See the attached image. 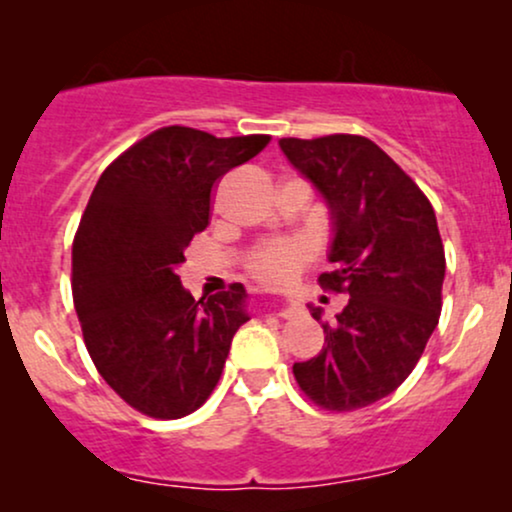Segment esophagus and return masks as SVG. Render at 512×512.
<instances>
[{
  "label": "esophagus",
  "instance_id": "34e87169",
  "mask_svg": "<svg viewBox=\"0 0 512 512\" xmlns=\"http://www.w3.org/2000/svg\"><path fill=\"white\" fill-rule=\"evenodd\" d=\"M279 310V317H289L291 315V305H281V308H276Z\"/></svg>",
  "mask_w": 512,
  "mask_h": 512
}]
</instances>
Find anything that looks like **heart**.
<instances>
[{"instance_id": "1", "label": "heart", "mask_w": 512, "mask_h": 512, "mask_svg": "<svg viewBox=\"0 0 512 512\" xmlns=\"http://www.w3.org/2000/svg\"><path fill=\"white\" fill-rule=\"evenodd\" d=\"M310 245L303 238H272L252 245L245 255V269L260 284L281 286L308 262Z\"/></svg>"}]
</instances>
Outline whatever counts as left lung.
Instances as JSON below:
<instances>
[{"label":"left lung","instance_id":"8db88e82","mask_svg":"<svg viewBox=\"0 0 512 512\" xmlns=\"http://www.w3.org/2000/svg\"><path fill=\"white\" fill-rule=\"evenodd\" d=\"M281 151L325 197L334 219L320 286L346 293L315 358L293 363L305 397L327 411H354L395 392L424 354L443 308L445 250L436 211L414 180L358 134L286 137Z\"/></svg>","mask_w":512,"mask_h":512}]
</instances>
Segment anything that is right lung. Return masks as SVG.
<instances>
[{"instance_id":"add662e5","label":"right lung","mask_w":512,"mask_h":512,"mask_svg":"<svg viewBox=\"0 0 512 512\" xmlns=\"http://www.w3.org/2000/svg\"><path fill=\"white\" fill-rule=\"evenodd\" d=\"M269 139L161 127L117 156L93 187L72 245L74 308L98 373L151 419L202 407L233 334L250 320L243 284L195 301L175 272L209 226L216 182Z\"/></svg>"}]
</instances>
